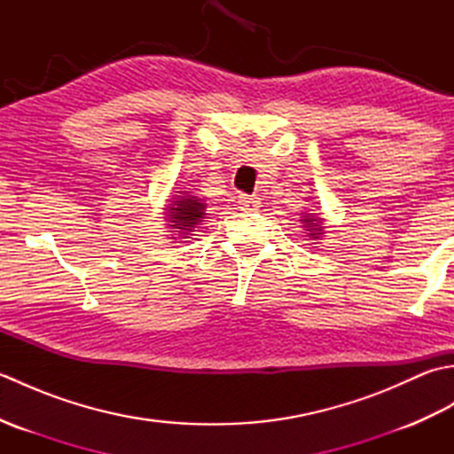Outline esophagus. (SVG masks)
<instances>
[{
	"label": "esophagus",
	"instance_id": "34e87169",
	"mask_svg": "<svg viewBox=\"0 0 454 454\" xmlns=\"http://www.w3.org/2000/svg\"><path fill=\"white\" fill-rule=\"evenodd\" d=\"M238 202H239V208L247 212H255L259 210V207H262V200H259V197L255 195H239Z\"/></svg>",
	"mask_w": 454,
	"mask_h": 454
}]
</instances>
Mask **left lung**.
I'll return each instance as SVG.
<instances>
[{
	"label": "left lung",
	"instance_id": "8db88e82",
	"mask_svg": "<svg viewBox=\"0 0 454 454\" xmlns=\"http://www.w3.org/2000/svg\"><path fill=\"white\" fill-rule=\"evenodd\" d=\"M306 222H308V228H310V232H317L320 234L322 230H320V224H316V218H306ZM310 236H316V234H310Z\"/></svg>",
	"mask_w": 454,
	"mask_h": 454
}]
</instances>
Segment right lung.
I'll return each instance as SVG.
<instances>
[{
	"mask_svg": "<svg viewBox=\"0 0 454 454\" xmlns=\"http://www.w3.org/2000/svg\"><path fill=\"white\" fill-rule=\"evenodd\" d=\"M173 205L169 208V220L171 228H179L183 232H191V228H195L199 224L200 218L205 216V205H202L200 199L197 197H181V200H173Z\"/></svg>",
	"mask_w": 454,
	"mask_h": 454,
	"instance_id": "add662e5",
	"label": "right lung"
}]
</instances>
